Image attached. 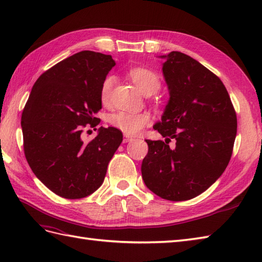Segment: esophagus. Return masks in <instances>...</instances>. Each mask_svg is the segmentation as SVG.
<instances>
[{"mask_svg": "<svg viewBox=\"0 0 262 262\" xmlns=\"http://www.w3.org/2000/svg\"><path fill=\"white\" fill-rule=\"evenodd\" d=\"M134 140V138H133L132 136H129V135H124V138H122V142L124 143H128V142H130V141H133Z\"/></svg>", "mask_w": 262, "mask_h": 262, "instance_id": "obj_1", "label": "esophagus"}]
</instances>
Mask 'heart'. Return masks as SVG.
Instances as JSON below:
<instances>
[{
  "mask_svg": "<svg viewBox=\"0 0 262 262\" xmlns=\"http://www.w3.org/2000/svg\"><path fill=\"white\" fill-rule=\"evenodd\" d=\"M129 76L145 94H152L160 89V77L152 70L133 68L129 70ZM114 84L115 76L113 74H109L103 79L100 88V100L103 104L109 103ZM149 122H151V116L147 113H132V111L121 110L109 117V124L116 129L125 133L126 135H137Z\"/></svg>",
  "mask_w": 262,
  "mask_h": 262,
  "instance_id": "b5f03b06",
  "label": "heart"
}]
</instances>
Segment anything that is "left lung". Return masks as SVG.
<instances>
[{
  "instance_id": "8db88e82",
  "label": "left lung",
  "mask_w": 262,
  "mask_h": 262,
  "mask_svg": "<svg viewBox=\"0 0 262 262\" xmlns=\"http://www.w3.org/2000/svg\"><path fill=\"white\" fill-rule=\"evenodd\" d=\"M163 75L170 100L154 129L163 141L146 140L142 163L146 187L159 197L182 202L197 197L229 164L236 136V114L219 76L180 52L165 56ZM171 138L176 140L170 149Z\"/></svg>"
}]
</instances>
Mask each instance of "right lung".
<instances>
[{
    "mask_svg": "<svg viewBox=\"0 0 262 262\" xmlns=\"http://www.w3.org/2000/svg\"><path fill=\"white\" fill-rule=\"evenodd\" d=\"M110 55L82 51L38 77L21 117L25 155L48 189L68 199L84 198L102 185L121 132L100 127L93 140L83 128L99 125L100 88L115 66Z\"/></svg>",
    "mask_w": 262,
    "mask_h": 262,
    "instance_id": "right-lung-1",
    "label": "right lung"
}]
</instances>
